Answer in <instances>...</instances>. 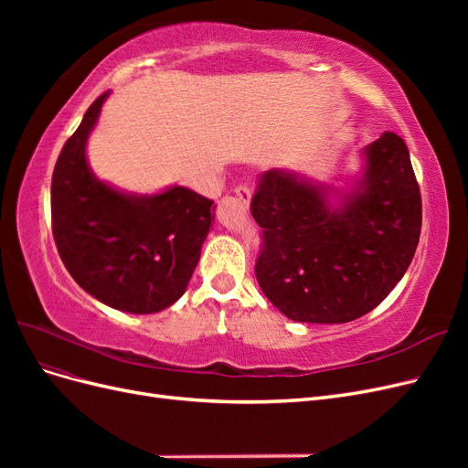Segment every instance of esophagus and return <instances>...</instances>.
Wrapping results in <instances>:
<instances>
[{
    "label": "esophagus",
    "mask_w": 468,
    "mask_h": 468,
    "mask_svg": "<svg viewBox=\"0 0 468 468\" xmlns=\"http://www.w3.org/2000/svg\"><path fill=\"white\" fill-rule=\"evenodd\" d=\"M234 193H236L238 199L242 201L244 205H250V201H251V191H250L248 186H238V187L234 189Z\"/></svg>",
    "instance_id": "34e87169"
}]
</instances>
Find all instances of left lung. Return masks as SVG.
Listing matches in <instances>:
<instances>
[{
    "label": "left lung",
    "instance_id": "8db88e82",
    "mask_svg": "<svg viewBox=\"0 0 468 468\" xmlns=\"http://www.w3.org/2000/svg\"><path fill=\"white\" fill-rule=\"evenodd\" d=\"M263 229L256 277L294 322L344 324L371 313L412 263L421 197L404 140L385 133L361 150V172L337 189L285 167L251 199Z\"/></svg>",
    "mask_w": 468,
    "mask_h": 468
}]
</instances>
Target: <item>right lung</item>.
Wrapping results in <instances>:
<instances>
[{
    "mask_svg": "<svg viewBox=\"0 0 468 468\" xmlns=\"http://www.w3.org/2000/svg\"><path fill=\"white\" fill-rule=\"evenodd\" d=\"M107 97L91 103L56 162L54 242L69 275L97 301L131 314L160 313L187 291L217 205L181 186L138 195L99 179L86 148Z\"/></svg>",
    "mask_w": 468,
    "mask_h": 468,
    "instance_id": "add662e5",
    "label": "right lung"
}]
</instances>
